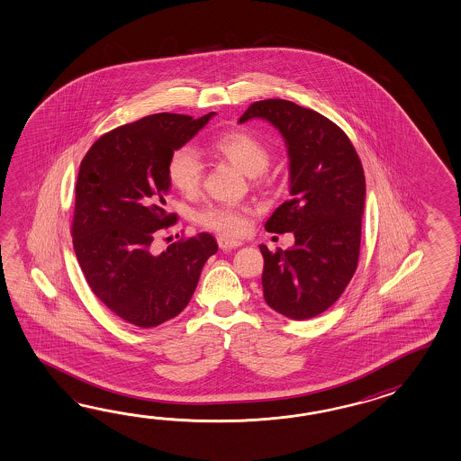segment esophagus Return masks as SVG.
Listing matches in <instances>:
<instances>
[{"label": "esophagus", "mask_w": 461, "mask_h": 461, "mask_svg": "<svg viewBox=\"0 0 461 461\" xmlns=\"http://www.w3.org/2000/svg\"><path fill=\"white\" fill-rule=\"evenodd\" d=\"M241 241H231V240H226V238H218V246L223 249V251H230V249H235L238 246H241Z\"/></svg>", "instance_id": "obj_1"}]
</instances>
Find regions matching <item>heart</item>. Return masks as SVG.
<instances>
[{
	"mask_svg": "<svg viewBox=\"0 0 461 461\" xmlns=\"http://www.w3.org/2000/svg\"><path fill=\"white\" fill-rule=\"evenodd\" d=\"M212 150L228 162L238 165L248 175L263 174L271 160L267 143L243 129L228 131L215 137ZM167 176L170 185L185 196H194L202 190L205 170L194 147L182 145L172 152L167 164ZM249 213L251 210L248 206L220 203L200 210L196 221L218 235L235 238L245 233Z\"/></svg>",
	"mask_w": 461,
	"mask_h": 461,
	"instance_id": "1",
	"label": "heart"
}]
</instances>
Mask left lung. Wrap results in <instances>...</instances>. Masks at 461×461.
<instances>
[{"label":"left lung","instance_id":"obj_1","mask_svg":"<svg viewBox=\"0 0 461 461\" xmlns=\"http://www.w3.org/2000/svg\"><path fill=\"white\" fill-rule=\"evenodd\" d=\"M267 119L283 133L289 154L291 198L267 220L271 233H294V246H259L263 294L286 318L309 319L338 301L357 269L366 176L346 132L291 101L253 103L238 122Z\"/></svg>","mask_w":461,"mask_h":461}]
</instances>
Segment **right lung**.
Segmentation results:
<instances>
[{"mask_svg": "<svg viewBox=\"0 0 461 461\" xmlns=\"http://www.w3.org/2000/svg\"><path fill=\"white\" fill-rule=\"evenodd\" d=\"M215 113L200 119L152 113L99 137L76 182L71 235L89 287L117 318L150 329L178 316L194 296L206 259L218 251L210 233L180 238L160 255L158 230L176 223L167 212V164Z\"/></svg>", "mask_w": 461, "mask_h": 461, "instance_id": "right-lung-1", "label": "right lung"}]
</instances>
